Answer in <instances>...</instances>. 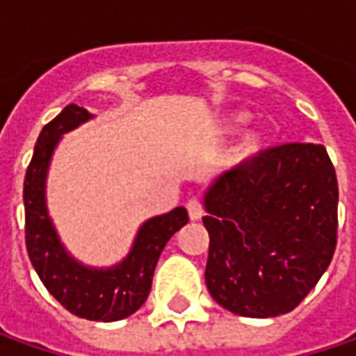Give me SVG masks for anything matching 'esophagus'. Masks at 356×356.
Wrapping results in <instances>:
<instances>
[{
	"mask_svg": "<svg viewBox=\"0 0 356 356\" xmlns=\"http://www.w3.org/2000/svg\"><path fill=\"white\" fill-rule=\"evenodd\" d=\"M187 211H189L191 221H197V219L203 217V205H201L197 199H189V201H187Z\"/></svg>",
	"mask_w": 356,
	"mask_h": 356,
	"instance_id": "34e87169",
	"label": "esophagus"
}]
</instances>
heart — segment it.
Segmentation results:
<instances>
[{
    "label": "heart",
    "instance_id": "heart-1",
    "mask_svg": "<svg viewBox=\"0 0 356 356\" xmlns=\"http://www.w3.org/2000/svg\"><path fill=\"white\" fill-rule=\"evenodd\" d=\"M245 119H247V117L243 115V113H233V115H229L223 123H221L219 133H221V135H231V133H235L239 129V125L245 123ZM263 147H265V137H263V133H245L239 139V143H237V145L233 147V151H231V155H229V165H233V167H243V165H247V163L255 161L257 157L261 155Z\"/></svg>",
    "mask_w": 356,
    "mask_h": 356
}]
</instances>
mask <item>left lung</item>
Listing matches in <instances>:
<instances>
[{"mask_svg":"<svg viewBox=\"0 0 356 356\" xmlns=\"http://www.w3.org/2000/svg\"><path fill=\"white\" fill-rule=\"evenodd\" d=\"M205 283L223 309L251 318L293 311L331 265L339 185L329 153L286 143L215 179L203 197Z\"/></svg>","mask_w":356,"mask_h":356,"instance_id":"left-lung-1","label":"left lung"}]
</instances>
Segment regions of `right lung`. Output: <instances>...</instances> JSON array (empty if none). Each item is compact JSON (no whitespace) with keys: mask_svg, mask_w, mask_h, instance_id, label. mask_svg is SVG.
Segmentation results:
<instances>
[{"mask_svg":"<svg viewBox=\"0 0 356 356\" xmlns=\"http://www.w3.org/2000/svg\"><path fill=\"white\" fill-rule=\"evenodd\" d=\"M91 117L87 109L70 103L39 133L24 183L25 247L41 283L70 313L87 321L111 323L129 317L147 301L163 247L187 225L189 215L185 207H177L147 219L139 227L129 255L115 267L93 269L75 261L49 219L45 179L61 135Z\"/></svg>","mask_w":356,"mask_h":356,"instance_id":"add662e5","label":"right lung"}]
</instances>
